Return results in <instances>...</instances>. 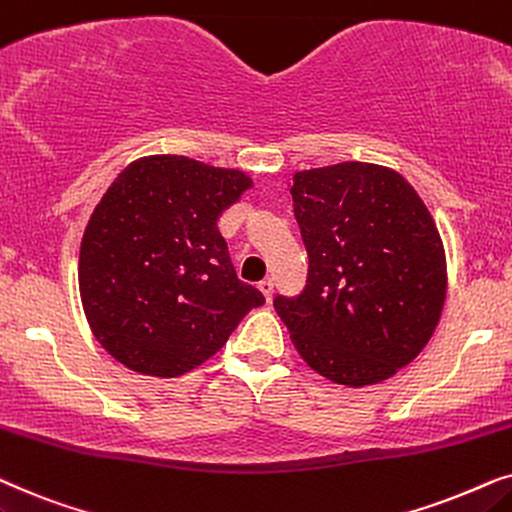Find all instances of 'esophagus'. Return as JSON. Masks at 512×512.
<instances>
[{
	"mask_svg": "<svg viewBox=\"0 0 512 512\" xmlns=\"http://www.w3.org/2000/svg\"><path fill=\"white\" fill-rule=\"evenodd\" d=\"M257 288L262 290L264 299H267V302H271V297H274V281H271V278H264V281H260V285H257Z\"/></svg>",
	"mask_w": 512,
	"mask_h": 512,
	"instance_id": "34e87169",
	"label": "esophagus"
}]
</instances>
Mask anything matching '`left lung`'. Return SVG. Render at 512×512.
Instances as JSON below:
<instances>
[{
  "label": "left lung",
  "instance_id": "1",
  "mask_svg": "<svg viewBox=\"0 0 512 512\" xmlns=\"http://www.w3.org/2000/svg\"><path fill=\"white\" fill-rule=\"evenodd\" d=\"M290 194L309 278L274 306L297 353L342 386L393 377L445 306V248L426 203L398 170L360 161L299 170Z\"/></svg>",
  "mask_w": 512,
  "mask_h": 512
}]
</instances>
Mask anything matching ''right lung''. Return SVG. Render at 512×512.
Instances as JSON below:
<instances>
[{"label": "right lung", "instance_id": "add662e5", "mask_svg": "<svg viewBox=\"0 0 512 512\" xmlns=\"http://www.w3.org/2000/svg\"><path fill=\"white\" fill-rule=\"evenodd\" d=\"M252 180L189 156L128 163L86 224L79 295L109 356L149 377H180L227 344L264 304L238 281L217 220Z\"/></svg>", "mask_w": 512, "mask_h": 512}]
</instances>
